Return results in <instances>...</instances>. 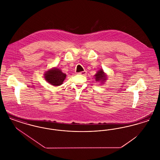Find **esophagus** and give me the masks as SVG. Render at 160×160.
Instances as JSON below:
<instances>
[{
  "mask_svg": "<svg viewBox=\"0 0 160 160\" xmlns=\"http://www.w3.org/2000/svg\"><path fill=\"white\" fill-rule=\"evenodd\" d=\"M79 74H81V75H83V76H86V74H87V71H82V72H79Z\"/></svg>",
  "mask_w": 160,
  "mask_h": 160,
  "instance_id": "34e87169",
  "label": "esophagus"
}]
</instances>
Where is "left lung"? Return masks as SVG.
<instances>
[{"mask_svg":"<svg viewBox=\"0 0 160 160\" xmlns=\"http://www.w3.org/2000/svg\"><path fill=\"white\" fill-rule=\"evenodd\" d=\"M94 76H95V80L97 82H100L101 83H104V82L106 81L107 78V76L104 72V70L101 68L97 71V72Z\"/></svg>","mask_w":160,"mask_h":160,"instance_id":"1","label":"left lung"}]
</instances>
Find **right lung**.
Instances as JSON below:
<instances>
[{"mask_svg":"<svg viewBox=\"0 0 160 160\" xmlns=\"http://www.w3.org/2000/svg\"><path fill=\"white\" fill-rule=\"evenodd\" d=\"M44 76L48 83L54 86H58L63 83L67 75L60 69L54 67L46 71Z\"/></svg>","mask_w":160,"mask_h":160,"instance_id":"add662e5","label":"right lung"}]
</instances>
